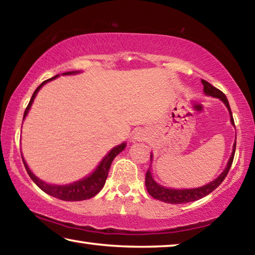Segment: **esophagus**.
<instances>
[{"mask_svg": "<svg viewBox=\"0 0 255 255\" xmlns=\"http://www.w3.org/2000/svg\"><path fill=\"white\" fill-rule=\"evenodd\" d=\"M131 139L132 141H145L148 139V133L144 129H138V130L133 132Z\"/></svg>", "mask_w": 255, "mask_h": 255, "instance_id": "obj_1", "label": "esophagus"}]
</instances>
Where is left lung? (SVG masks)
I'll list each match as a JSON object with an SVG mask.
<instances>
[{"mask_svg": "<svg viewBox=\"0 0 255 255\" xmlns=\"http://www.w3.org/2000/svg\"><path fill=\"white\" fill-rule=\"evenodd\" d=\"M201 83L204 84V93L206 94V96L217 98L224 103V105L226 106L227 110H228V112H230V116H231V124L235 127L230 103H228V100H227L225 94H224L221 90L216 89L215 86H213L205 80H201ZM235 149H236V137H235L234 144H233V149H232V154L230 156V159H228L226 167L223 170L222 173L219 174L217 178L214 179L213 181H210L209 183L202 185V187L191 188V189L166 188V187H163L162 184L157 183L156 181H155V179L153 178V174H152L153 153H150V166H149L148 171L146 172V176H145V185H146V189H147V192L153 198H155V199L161 200L163 202H166V204H175V205L176 204H187V202L199 200V199H201V198H204L207 195H209L210 192H213L214 190L223 182L224 179H225V176L227 175L228 171H230L231 166H232L233 159H234Z\"/></svg>", "mask_w": 255, "mask_h": 255, "instance_id": "left-lung-1", "label": "left lung"}]
</instances>
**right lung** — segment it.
<instances>
[{"label": "right lung", "instance_id": "add662e5", "mask_svg": "<svg viewBox=\"0 0 255 255\" xmlns=\"http://www.w3.org/2000/svg\"><path fill=\"white\" fill-rule=\"evenodd\" d=\"M80 73H81L80 71H72V72L63 73L62 75H75V74H80ZM59 75H56L54 77H51V79H49V80L44 81L36 89V91L33 92L31 99H30V102L27 107V109H25V111H24L23 120L25 119L27 115L29 114L30 108H31L34 98H36L38 92H39V90L47 83V82L53 81ZM126 145H127L126 141H124V143L115 146V147L111 148L109 150V153H108L106 156L101 159V162L98 164L96 170L91 172L89 175L84 176V178H82L80 180L75 181V182H72L68 184H53V183L45 182V181H42L41 179H39L38 176H36L32 173V171L29 169L27 162L24 161L22 154H21V156H22L24 167H25V170H27L30 178H31L33 182L36 183L38 187L42 190V191L46 192L47 195L55 197V198H57V199L64 200V201H81V200L90 199V198L94 197L101 191V189L103 188V185H105V183H106L107 176H108V173H109V169L111 166L112 161H114V158L117 156L119 153L123 152L125 147H126Z\"/></svg>", "mask_w": 255, "mask_h": 255}]
</instances>
